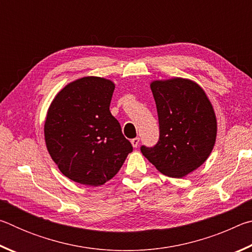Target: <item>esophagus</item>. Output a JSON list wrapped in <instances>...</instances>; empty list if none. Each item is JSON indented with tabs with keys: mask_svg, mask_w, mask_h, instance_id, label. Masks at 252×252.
<instances>
[{
	"mask_svg": "<svg viewBox=\"0 0 252 252\" xmlns=\"http://www.w3.org/2000/svg\"><path fill=\"white\" fill-rule=\"evenodd\" d=\"M131 143L132 146H133V148H138L139 147V143H140V139L139 138H134L131 140Z\"/></svg>",
	"mask_w": 252,
	"mask_h": 252,
	"instance_id": "esophagus-1",
	"label": "esophagus"
}]
</instances>
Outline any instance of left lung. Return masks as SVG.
<instances>
[{
    "mask_svg": "<svg viewBox=\"0 0 252 252\" xmlns=\"http://www.w3.org/2000/svg\"><path fill=\"white\" fill-rule=\"evenodd\" d=\"M159 141L141 152L164 176L182 178L203 164L217 138V118L206 92L182 78L152 81Z\"/></svg>",
    "mask_w": 252,
    "mask_h": 252,
    "instance_id": "1",
    "label": "left lung"
}]
</instances>
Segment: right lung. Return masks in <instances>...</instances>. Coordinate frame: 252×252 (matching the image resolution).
<instances>
[{"label": "right lung", "mask_w": 252, "mask_h": 252, "mask_svg": "<svg viewBox=\"0 0 252 252\" xmlns=\"http://www.w3.org/2000/svg\"><path fill=\"white\" fill-rule=\"evenodd\" d=\"M114 88L111 80L84 76L66 84L50 105L44 123L46 149L72 181L104 185L133 150L110 112Z\"/></svg>", "instance_id": "obj_1"}]
</instances>
